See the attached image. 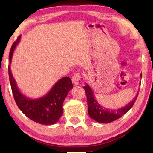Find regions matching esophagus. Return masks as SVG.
Masks as SVG:
<instances>
[{
	"label": "esophagus",
	"mask_w": 153,
	"mask_h": 153,
	"mask_svg": "<svg viewBox=\"0 0 153 153\" xmlns=\"http://www.w3.org/2000/svg\"><path fill=\"white\" fill-rule=\"evenodd\" d=\"M81 78V76L79 73H76L72 76V82L74 85H78L79 79Z\"/></svg>",
	"instance_id": "34e87169"
}]
</instances>
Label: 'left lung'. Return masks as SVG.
<instances>
[{
  "mask_svg": "<svg viewBox=\"0 0 153 153\" xmlns=\"http://www.w3.org/2000/svg\"><path fill=\"white\" fill-rule=\"evenodd\" d=\"M140 77H142V74H140ZM84 88L86 91L87 97L88 111L89 116L90 118L97 122L103 123H110L111 121L118 120L121 116L125 115L132 107L138 94H137L133 100L127 104L125 107L119 109H108L100 105L95 99L94 93L88 85L86 84Z\"/></svg>",
  "mask_w": 153,
  "mask_h": 153,
  "instance_id": "8db88e82",
  "label": "left lung"
}]
</instances>
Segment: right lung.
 <instances>
[{
	"label": "right lung",
	"mask_w": 153,
	"mask_h": 153,
	"mask_svg": "<svg viewBox=\"0 0 153 153\" xmlns=\"http://www.w3.org/2000/svg\"><path fill=\"white\" fill-rule=\"evenodd\" d=\"M21 36L12 45L9 53V76L15 101L22 113L32 121L42 125H53L63 115L65 98L72 88L71 79L65 77L58 80L47 94L42 97L30 98L19 91L11 70V63L15 48L19 43Z\"/></svg>",
	"instance_id": "right-lung-1"
}]
</instances>
